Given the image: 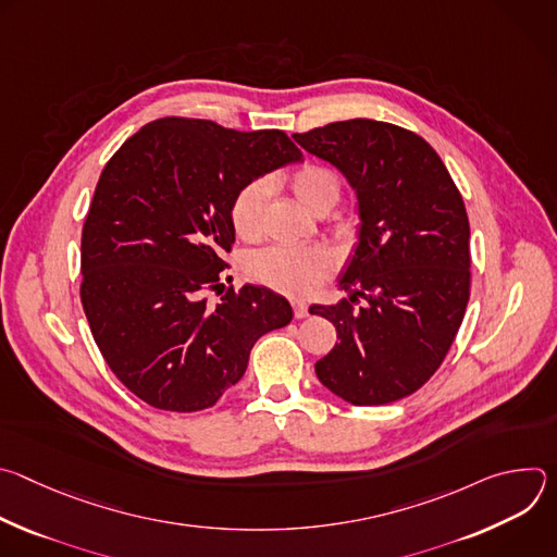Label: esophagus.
<instances>
[{"instance_id": "obj_1", "label": "esophagus", "mask_w": 557, "mask_h": 557, "mask_svg": "<svg viewBox=\"0 0 557 557\" xmlns=\"http://www.w3.org/2000/svg\"><path fill=\"white\" fill-rule=\"evenodd\" d=\"M293 314L297 317V320H304V317H308V306L301 301V299H293Z\"/></svg>"}]
</instances>
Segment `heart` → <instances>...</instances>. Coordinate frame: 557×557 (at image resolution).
I'll return each mask as SVG.
<instances>
[{"label":"heart","mask_w":557,"mask_h":557,"mask_svg":"<svg viewBox=\"0 0 557 557\" xmlns=\"http://www.w3.org/2000/svg\"><path fill=\"white\" fill-rule=\"evenodd\" d=\"M288 189L293 198L310 213H329L342 196V176L337 170L324 163H304L288 176ZM269 205V185L264 181H251L237 191L228 207V220L237 237L258 240L264 226V211ZM352 224H342V231H350ZM335 271V258L322 247L288 249L267 247L256 251L245 262V273L251 282L267 286L284 295H308Z\"/></svg>","instance_id":"b5f03b06"}]
</instances>
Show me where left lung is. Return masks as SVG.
I'll return each instance as SVG.
<instances>
[{"mask_svg":"<svg viewBox=\"0 0 557 557\" xmlns=\"http://www.w3.org/2000/svg\"><path fill=\"white\" fill-rule=\"evenodd\" d=\"M293 138L348 178L361 215L339 282L350 297L308 308L339 339L314 372L352 406L399 401L438 370L465 317L471 256L462 196L432 145L406 127L352 119Z\"/></svg>","mask_w":557,"mask_h":557,"instance_id":"8db88e82","label":"left lung"}]
</instances>
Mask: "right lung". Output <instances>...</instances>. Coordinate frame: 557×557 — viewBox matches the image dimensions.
I'll use <instances>...</instances> for the list:
<instances>
[{
    "label": "right lung",
    "instance_id": "add662e5",
    "mask_svg": "<svg viewBox=\"0 0 557 557\" xmlns=\"http://www.w3.org/2000/svg\"><path fill=\"white\" fill-rule=\"evenodd\" d=\"M301 161L282 129L147 123L110 158L82 233V304L116 379L156 410L198 412L243 379L253 344L293 320L264 286L226 288L233 196Z\"/></svg>",
    "mask_w": 557,
    "mask_h": 557
}]
</instances>
